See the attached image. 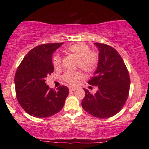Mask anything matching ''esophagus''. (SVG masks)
Returning <instances> with one entry per match:
<instances>
[{"label":"esophagus","instance_id":"34e87169","mask_svg":"<svg viewBox=\"0 0 149 149\" xmlns=\"http://www.w3.org/2000/svg\"><path fill=\"white\" fill-rule=\"evenodd\" d=\"M69 90H70V91H74L75 90H77V89L74 88V87H70V88H69Z\"/></svg>","mask_w":149,"mask_h":149}]
</instances>
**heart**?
Listing matches in <instances>:
<instances>
[{"label": "heart", "instance_id": "obj_1", "mask_svg": "<svg viewBox=\"0 0 149 149\" xmlns=\"http://www.w3.org/2000/svg\"><path fill=\"white\" fill-rule=\"evenodd\" d=\"M66 52L72 54L78 58V66L86 72H91L96 68L98 58L95 52L89 51V46L84 42L72 44L67 46ZM61 57L60 55H56L53 60L54 66L58 67L61 64ZM81 77L79 72L68 71L64 75V79L71 85L76 84L77 80Z\"/></svg>", "mask_w": 149, "mask_h": 149}]
</instances>
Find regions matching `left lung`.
I'll return each instance as SVG.
<instances>
[{"label": "left lung", "mask_w": 149, "mask_h": 149, "mask_svg": "<svg viewBox=\"0 0 149 149\" xmlns=\"http://www.w3.org/2000/svg\"><path fill=\"white\" fill-rule=\"evenodd\" d=\"M98 49V62L93 77L88 84L96 86L91 94L87 89L81 106L85 111L100 119L115 115L122 109L129 94L130 79L121 56L108 45L95 42Z\"/></svg>", "instance_id": "8db88e82"}]
</instances>
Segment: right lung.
Returning <instances> with one entry per match:
<instances>
[{"label":"right lung","mask_w":149,"mask_h":149,"mask_svg":"<svg viewBox=\"0 0 149 149\" xmlns=\"http://www.w3.org/2000/svg\"><path fill=\"white\" fill-rule=\"evenodd\" d=\"M61 43L43 44L32 49L18 66L15 86L19 104L28 114L37 118L58 113L64 105L69 93L66 86L55 91L49 89L45 79L54 70L52 55Z\"/></svg>","instance_id":"obj_1"}]
</instances>
